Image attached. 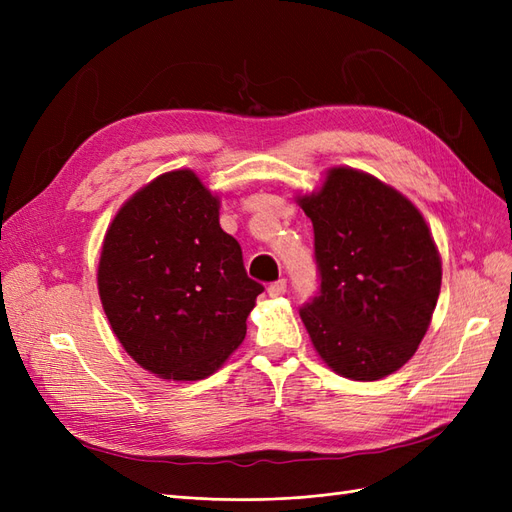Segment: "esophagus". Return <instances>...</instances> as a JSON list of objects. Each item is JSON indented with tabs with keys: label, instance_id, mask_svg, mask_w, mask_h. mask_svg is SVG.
<instances>
[{
	"label": "esophagus",
	"instance_id": "34e87169",
	"mask_svg": "<svg viewBox=\"0 0 512 512\" xmlns=\"http://www.w3.org/2000/svg\"><path fill=\"white\" fill-rule=\"evenodd\" d=\"M286 290H288L286 280H277V282H273V284L267 288V292L271 294V297H284Z\"/></svg>",
	"mask_w": 512,
	"mask_h": 512
}]
</instances>
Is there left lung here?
Wrapping results in <instances>:
<instances>
[{
	"instance_id": "1",
	"label": "left lung",
	"mask_w": 512,
	"mask_h": 512,
	"mask_svg": "<svg viewBox=\"0 0 512 512\" xmlns=\"http://www.w3.org/2000/svg\"><path fill=\"white\" fill-rule=\"evenodd\" d=\"M314 224L320 294L301 320L335 374L371 382L404 367L423 342L442 284L423 213L391 185L350 166L297 196Z\"/></svg>"
}]
</instances>
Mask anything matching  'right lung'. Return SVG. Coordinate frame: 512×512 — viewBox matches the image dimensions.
Here are the masks:
<instances>
[{
  "label": "right lung",
  "instance_id": "right-lung-1",
  "mask_svg": "<svg viewBox=\"0 0 512 512\" xmlns=\"http://www.w3.org/2000/svg\"><path fill=\"white\" fill-rule=\"evenodd\" d=\"M262 290L220 226V196L190 168L134 192L102 241L98 292L108 324L123 350L164 380L218 371L243 342Z\"/></svg>",
  "mask_w": 512,
  "mask_h": 512
}]
</instances>
